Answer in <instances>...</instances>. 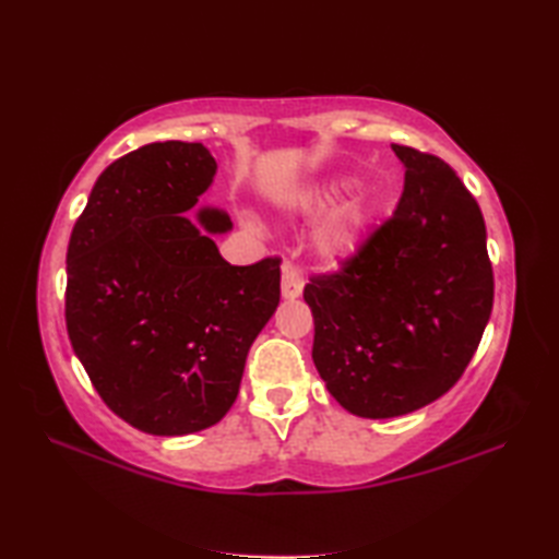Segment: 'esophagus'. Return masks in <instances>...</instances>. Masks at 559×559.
I'll use <instances>...</instances> for the list:
<instances>
[{
    "mask_svg": "<svg viewBox=\"0 0 559 559\" xmlns=\"http://www.w3.org/2000/svg\"><path fill=\"white\" fill-rule=\"evenodd\" d=\"M302 288H305L302 273L293 264H283V281H281L283 298H288V300L298 298V295H302Z\"/></svg>",
    "mask_w": 559,
    "mask_h": 559,
    "instance_id": "esophagus-1",
    "label": "esophagus"
}]
</instances>
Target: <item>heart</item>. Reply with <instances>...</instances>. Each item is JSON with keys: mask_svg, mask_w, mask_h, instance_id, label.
Returning a JSON list of instances; mask_svg holds the SVG:
<instances>
[{"mask_svg": "<svg viewBox=\"0 0 559 559\" xmlns=\"http://www.w3.org/2000/svg\"><path fill=\"white\" fill-rule=\"evenodd\" d=\"M350 187H353V180H336L322 189H314L310 194H305L302 201L307 206H324L329 201L338 199ZM365 221H367V211L362 204H355L348 211H343L341 216L324 230V235L319 237V249H322V254H326L329 259L350 254L360 242Z\"/></svg>", "mask_w": 559, "mask_h": 559, "instance_id": "heart-1", "label": "heart"}]
</instances>
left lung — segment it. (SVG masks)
I'll list each match as a JSON object with an SVG mask.
<instances>
[{
	"instance_id": "8db88e82",
	"label": "left lung",
	"mask_w": 559,
	"mask_h": 559,
	"mask_svg": "<svg viewBox=\"0 0 559 559\" xmlns=\"http://www.w3.org/2000/svg\"><path fill=\"white\" fill-rule=\"evenodd\" d=\"M391 148L406 168L396 211L336 273L305 286L319 377L343 408L372 420L447 394L495 298L478 201L442 158Z\"/></svg>"
}]
</instances>
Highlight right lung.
Wrapping results in <instances>:
<instances>
[{
    "label": "right lung",
    "mask_w": 559,
    "mask_h": 559,
    "mask_svg": "<svg viewBox=\"0 0 559 559\" xmlns=\"http://www.w3.org/2000/svg\"><path fill=\"white\" fill-rule=\"evenodd\" d=\"M204 144L156 141L117 158L91 189L67 249L71 348L108 408L141 432L216 425L247 353L281 300V259L233 266L211 233L228 213L197 206L216 175Z\"/></svg>",
    "instance_id": "1"
}]
</instances>
